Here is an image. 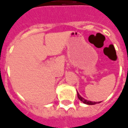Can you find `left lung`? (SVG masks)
Listing matches in <instances>:
<instances>
[{
  "label": "left lung",
  "instance_id": "8db88e82",
  "mask_svg": "<svg viewBox=\"0 0 128 128\" xmlns=\"http://www.w3.org/2000/svg\"><path fill=\"white\" fill-rule=\"evenodd\" d=\"M77 94H78V99L80 100L81 102H82L84 104H85L87 105H94L96 104H99V103H101L102 102H91V101H88V100H87V99H85L84 98H83L82 96H81V95L79 94V92L77 91Z\"/></svg>",
  "mask_w": 128,
  "mask_h": 128
}]
</instances>
